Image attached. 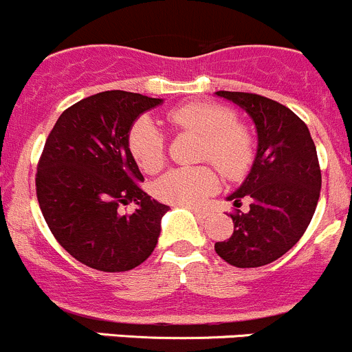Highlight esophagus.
I'll return each mask as SVG.
<instances>
[{"label": "esophagus", "mask_w": 352, "mask_h": 352, "mask_svg": "<svg viewBox=\"0 0 352 352\" xmlns=\"http://www.w3.org/2000/svg\"><path fill=\"white\" fill-rule=\"evenodd\" d=\"M190 210H192L193 214H195L197 217H200V219H206L207 216H209V212H207V210H204V209H199V207H188Z\"/></svg>", "instance_id": "1"}]
</instances>
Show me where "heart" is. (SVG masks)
I'll use <instances>...</instances> for the list:
<instances>
[{
    "label": "heart",
    "instance_id": "heart-1",
    "mask_svg": "<svg viewBox=\"0 0 352 352\" xmlns=\"http://www.w3.org/2000/svg\"><path fill=\"white\" fill-rule=\"evenodd\" d=\"M167 122L176 129L202 135L200 159L212 160L230 178L249 170L256 157L254 135L245 124L236 120L230 107L212 102H190L174 107L166 113ZM128 148L140 169L155 173L166 160L164 135L150 117L135 120L128 133ZM219 178L212 166L176 167L153 183L157 199L174 206H199L216 192Z\"/></svg>",
    "mask_w": 352,
    "mask_h": 352
}]
</instances>
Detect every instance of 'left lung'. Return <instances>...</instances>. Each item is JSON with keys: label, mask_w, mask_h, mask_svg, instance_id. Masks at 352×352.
Listing matches in <instances>:
<instances>
[{"label": "left lung", "mask_w": 352, "mask_h": 352, "mask_svg": "<svg viewBox=\"0 0 352 352\" xmlns=\"http://www.w3.org/2000/svg\"><path fill=\"white\" fill-rule=\"evenodd\" d=\"M242 107L257 128V155L243 185L228 197L232 236L216 242L217 256L236 267H259L289 252L300 240L316 210L321 169L309 129L289 107L256 93L217 91Z\"/></svg>", "instance_id": "1"}]
</instances>
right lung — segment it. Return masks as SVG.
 Instances as JSON below:
<instances>
[{"label":"right lung","instance_id":"add662e5","mask_svg":"<svg viewBox=\"0 0 352 352\" xmlns=\"http://www.w3.org/2000/svg\"><path fill=\"white\" fill-rule=\"evenodd\" d=\"M159 103L120 89L96 93L63 110L46 138L36 173L43 217L56 242L93 270H133L157 245L169 207L140 186L128 133L140 113ZM131 201L139 207L124 214Z\"/></svg>","mask_w":352,"mask_h":352}]
</instances>
